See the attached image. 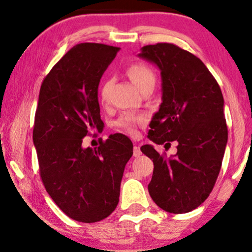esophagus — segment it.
<instances>
[{
    "instance_id": "esophagus-1",
    "label": "esophagus",
    "mask_w": 252,
    "mask_h": 252,
    "mask_svg": "<svg viewBox=\"0 0 252 252\" xmlns=\"http://www.w3.org/2000/svg\"><path fill=\"white\" fill-rule=\"evenodd\" d=\"M140 155H141V150H140V147L139 146H134L133 156H134V158H139Z\"/></svg>"
}]
</instances>
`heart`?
I'll use <instances>...</instances> for the list:
<instances>
[{
	"instance_id": "1",
	"label": "heart",
	"mask_w": 252,
	"mask_h": 252,
	"mask_svg": "<svg viewBox=\"0 0 252 252\" xmlns=\"http://www.w3.org/2000/svg\"><path fill=\"white\" fill-rule=\"evenodd\" d=\"M127 75L133 81V83L138 87L140 91L148 86H155L156 77L154 71H153V69L149 66L141 63V62H136V63L130 64L128 69H127ZM107 87H109V82L105 81L103 83L102 89H100V97H102V99H105L106 98ZM143 122H145V117L143 116H134V114L125 113L116 120L114 125H116L117 128L122 129L123 132L134 134L138 125L142 124Z\"/></svg>"
}]
</instances>
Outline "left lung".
<instances>
[{
	"instance_id": "obj_1",
	"label": "left lung",
	"mask_w": 252,
	"mask_h": 252,
	"mask_svg": "<svg viewBox=\"0 0 252 252\" xmlns=\"http://www.w3.org/2000/svg\"><path fill=\"white\" fill-rule=\"evenodd\" d=\"M139 57L155 63L162 77V103L148 138L165 148L178 143L171 158L141 147L154 162L149 194L165 212L188 213L207 199L220 172L228 140L223 96L204 62L174 44L147 45Z\"/></svg>"
}]
</instances>
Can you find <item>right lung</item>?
<instances>
[{
    "label": "right lung",
    "instance_id": "add662e5",
    "mask_svg": "<svg viewBox=\"0 0 252 252\" xmlns=\"http://www.w3.org/2000/svg\"><path fill=\"white\" fill-rule=\"evenodd\" d=\"M119 47L83 42L70 48L44 78L34 117L33 143L47 193L73 220L93 223L119 202L120 183L133 143L111 134L97 148L83 138L100 129L98 86Z\"/></svg>",
    "mask_w": 252,
    "mask_h": 252
}]
</instances>
